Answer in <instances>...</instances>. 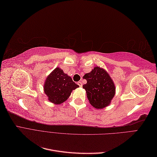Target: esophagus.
<instances>
[{
  "instance_id": "1",
  "label": "esophagus",
  "mask_w": 157,
  "mask_h": 157,
  "mask_svg": "<svg viewBox=\"0 0 157 157\" xmlns=\"http://www.w3.org/2000/svg\"><path fill=\"white\" fill-rule=\"evenodd\" d=\"M77 84H78V86H80V87H81V86H82V82L81 81H79V82H77Z\"/></svg>"
}]
</instances>
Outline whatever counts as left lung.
Masks as SVG:
<instances>
[{"mask_svg": "<svg viewBox=\"0 0 157 157\" xmlns=\"http://www.w3.org/2000/svg\"><path fill=\"white\" fill-rule=\"evenodd\" d=\"M87 83L82 88L86 90L90 103L96 109H103L110 105L115 94V86L107 71L95 67L83 77Z\"/></svg>", "mask_w": 157, "mask_h": 157, "instance_id": "8db88e82", "label": "left lung"}]
</instances>
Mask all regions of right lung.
<instances>
[{
	"mask_svg": "<svg viewBox=\"0 0 157 157\" xmlns=\"http://www.w3.org/2000/svg\"><path fill=\"white\" fill-rule=\"evenodd\" d=\"M78 87L71 77L56 67L47 77L44 84V91L48 100L59 105L67 100L71 92Z\"/></svg>",
	"mask_w": 157,
	"mask_h": 157,
	"instance_id": "right-lung-1",
	"label": "right lung"
}]
</instances>
